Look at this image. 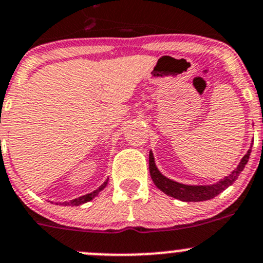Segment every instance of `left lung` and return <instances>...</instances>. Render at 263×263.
<instances>
[{"mask_svg":"<svg viewBox=\"0 0 263 263\" xmlns=\"http://www.w3.org/2000/svg\"><path fill=\"white\" fill-rule=\"evenodd\" d=\"M252 151V145L248 148L247 154L242 158V160L239 161L237 168L229 174V176L224 177V178L220 179L219 182L214 183V184H208V185H195V184H183V183L176 182L173 179H169L168 177H165L164 174H161V172L159 171L158 166L155 164V158H154V154H148V168H150V176L153 182L155 183L156 187L164 192L165 195L171 196V197L177 198V200L184 201V202H200V201H208L214 198L215 196H217L219 193H221L222 191L227 190L229 185H232L235 182V179L238 178L242 171L245 169L246 164L248 163L249 155H251Z\"/></svg>","mask_w":263,"mask_h":263,"instance_id":"obj_1","label":"left lung"}]
</instances>
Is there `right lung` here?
Wrapping results in <instances>:
<instances>
[{"mask_svg":"<svg viewBox=\"0 0 263 263\" xmlns=\"http://www.w3.org/2000/svg\"><path fill=\"white\" fill-rule=\"evenodd\" d=\"M108 179L109 178H107L105 179V182L103 183L102 185H99V188H97V190L95 191H92V192H90V193H87V195H84V196H81V197H79V198H75V200H71V201H65V202H62V203H60V205H63V206H80V205H82V203H86V202H89V201H91L92 198H95L97 197L98 195H99L100 192H102L103 190H104L105 188V185L108 184ZM58 205V203H57Z\"/></svg>","mask_w":263,"mask_h":263,"instance_id":"add662e5","label":"right lung"}]
</instances>
